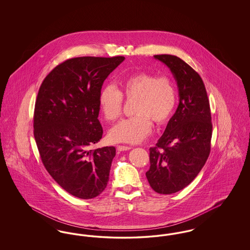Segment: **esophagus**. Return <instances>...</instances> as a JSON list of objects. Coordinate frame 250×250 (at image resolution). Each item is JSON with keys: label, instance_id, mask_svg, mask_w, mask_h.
<instances>
[{"label": "esophagus", "instance_id": "obj_1", "mask_svg": "<svg viewBox=\"0 0 250 250\" xmlns=\"http://www.w3.org/2000/svg\"><path fill=\"white\" fill-rule=\"evenodd\" d=\"M131 148L132 147H130V146H124V145H118L117 146V149H118V151H128V150H130Z\"/></svg>", "mask_w": 250, "mask_h": 250}]
</instances>
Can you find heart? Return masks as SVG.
<instances>
[{
    "instance_id": "1",
    "label": "heart",
    "mask_w": 250,
    "mask_h": 250,
    "mask_svg": "<svg viewBox=\"0 0 250 250\" xmlns=\"http://www.w3.org/2000/svg\"><path fill=\"white\" fill-rule=\"evenodd\" d=\"M123 97L135 100L133 114L123 120L108 132L114 143H138L150 134L152 124L165 125L176 106L175 84L168 77H157L148 72H138L120 83L119 90L113 86L105 87L99 95V106L105 119H119L123 110Z\"/></svg>"
}]
</instances>
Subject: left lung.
<instances>
[{"mask_svg":"<svg viewBox=\"0 0 250 250\" xmlns=\"http://www.w3.org/2000/svg\"><path fill=\"white\" fill-rule=\"evenodd\" d=\"M178 86L179 105L165 132L150 148L146 177L159 194H172L188 187L204 166L211 149L212 122L206 89L201 76L177 56L161 54Z\"/></svg>","mask_w":250,"mask_h":250,"instance_id":"1","label":"left lung"}]
</instances>
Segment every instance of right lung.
Listing matches in <instances>:
<instances>
[{
    "mask_svg": "<svg viewBox=\"0 0 250 250\" xmlns=\"http://www.w3.org/2000/svg\"><path fill=\"white\" fill-rule=\"evenodd\" d=\"M123 56L66 60L41 84L34 114V135L50 176L73 196L88 200L107 187L115 147L89 150L102 138L99 95Z\"/></svg>",
    "mask_w": 250,
    "mask_h": 250,
    "instance_id": "add662e5",
    "label": "right lung"
}]
</instances>
